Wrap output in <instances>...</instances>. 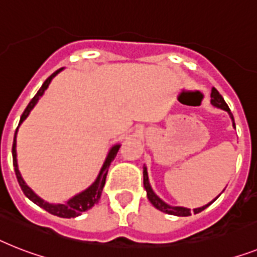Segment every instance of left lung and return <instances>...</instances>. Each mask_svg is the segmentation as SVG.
I'll list each match as a JSON object with an SVG mask.
<instances>
[{
  "label": "left lung",
  "instance_id": "obj_1",
  "mask_svg": "<svg viewBox=\"0 0 257 257\" xmlns=\"http://www.w3.org/2000/svg\"><path fill=\"white\" fill-rule=\"evenodd\" d=\"M210 97H211V99H210V103H211L214 107H218V109H222V110H224V111H227L228 115H230V118H231V120H232V126H234V128H235L234 116H232V114H231L227 103L224 102L223 97L219 94V92H218L217 89H215V88L211 89V94H210ZM143 185H144V189H146V192H147V198L150 200V202H151L152 205L156 207V209L160 210V211H163V213L171 214V215H177V217H189L190 214H192L190 209H188V207L171 206L169 203L164 202V201H163L162 198H160V197H159L158 194L154 192L151 184H150V180H148V172H147V167H146V165L143 167ZM218 197H219V196H218ZM218 197H217V198H218ZM217 198H214L211 202L206 203L205 206L196 207V209H193V213H194V214L201 213L202 210H205L206 207H209L210 205L214 202V201L217 200Z\"/></svg>",
  "mask_w": 257,
  "mask_h": 257
}]
</instances>
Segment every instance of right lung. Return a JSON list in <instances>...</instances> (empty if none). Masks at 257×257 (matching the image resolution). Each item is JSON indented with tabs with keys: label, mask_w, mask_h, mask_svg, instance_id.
Masks as SVG:
<instances>
[{
	"label": "right lung",
	"mask_w": 257,
	"mask_h": 257,
	"mask_svg": "<svg viewBox=\"0 0 257 257\" xmlns=\"http://www.w3.org/2000/svg\"><path fill=\"white\" fill-rule=\"evenodd\" d=\"M64 68H60V69H57L56 72H54L50 77L43 82V85L42 88L38 90V93L34 95V98L30 101V103L27 105V107L23 111L22 116H21V120H19V124L17 127L16 134H14V142H13V148H12V154H13V165H14V171H16L17 175V180L19 182V186H21V189L22 192L25 193V196L29 198L30 201H33L34 203H37L38 206L44 209L46 211H48L52 215H56V217L60 218H75L78 217L80 214L86 211V210L92 209L94 206L95 203L98 202L99 198H101V193H102L103 186H105V181H106V175H107V169H109L110 164L114 160V158L116 156V152L119 150L120 144H114L113 147L110 148L109 152H107V156H106L105 162H103L102 167H101V171H99L98 176H97V179L94 180L92 185L86 188L85 190H82L78 194L73 196L72 198L67 201L64 203H50L47 201H44L43 198H40L38 194L34 193V190L27 185L25 180L22 179V175H21V172L18 169V162H17V133H18L19 126L22 124V122L26 119L27 116H29L30 111L34 109V106L37 105L39 98L42 95L44 94L46 92V89L48 88L50 85V82L52 81V78L57 75V73H60Z\"/></svg>",
	"instance_id": "right-lung-1"
}]
</instances>
